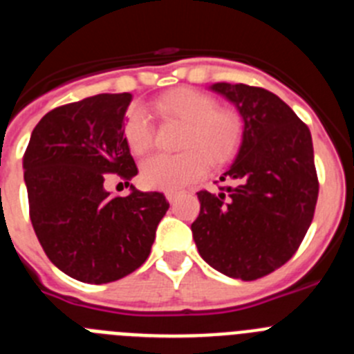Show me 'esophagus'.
Instances as JSON below:
<instances>
[{
	"label": "esophagus",
	"mask_w": 354,
	"mask_h": 354,
	"mask_svg": "<svg viewBox=\"0 0 354 354\" xmlns=\"http://www.w3.org/2000/svg\"><path fill=\"white\" fill-rule=\"evenodd\" d=\"M177 196H179V193H175V192H168L167 193V200L170 202V204H174L175 200H177Z\"/></svg>",
	"instance_id": "obj_1"
}]
</instances>
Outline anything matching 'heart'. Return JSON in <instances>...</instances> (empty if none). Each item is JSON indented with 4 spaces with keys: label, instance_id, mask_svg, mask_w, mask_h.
<instances>
[{
    "label": "heart",
    "instance_id": "1",
    "mask_svg": "<svg viewBox=\"0 0 354 354\" xmlns=\"http://www.w3.org/2000/svg\"><path fill=\"white\" fill-rule=\"evenodd\" d=\"M165 118L186 124L180 154H154L142 162V183L152 189L177 192L207 171L209 159L223 162L234 154L243 134V120L232 109H218L214 97L192 88L162 95L154 104ZM124 136L134 154H143L154 140V126L145 109L133 106L124 118Z\"/></svg>",
    "mask_w": 354,
    "mask_h": 354
}]
</instances>
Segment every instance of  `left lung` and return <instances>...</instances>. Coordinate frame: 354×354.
<instances>
[{
  "instance_id": "1",
  "label": "left lung",
  "mask_w": 354,
  "mask_h": 354,
  "mask_svg": "<svg viewBox=\"0 0 354 354\" xmlns=\"http://www.w3.org/2000/svg\"><path fill=\"white\" fill-rule=\"evenodd\" d=\"M243 118L236 159L220 193L198 192L192 223L200 257L230 278L257 280L292 257L314 218L319 183L308 127L274 93L214 83Z\"/></svg>"
}]
</instances>
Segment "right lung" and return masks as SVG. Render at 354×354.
<instances>
[{"mask_svg": "<svg viewBox=\"0 0 354 354\" xmlns=\"http://www.w3.org/2000/svg\"><path fill=\"white\" fill-rule=\"evenodd\" d=\"M131 93H99L44 115L24 152L30 218L49 261L68 277L108 283L138 270L170 204L129 184L138 168L124 136ZM118 174L127 197L109 196Z\"/></svg>", "mask_w": 354, "mask_h": 354, "instance_id": "add662e5", "label": "right lung"}]
</instances>
